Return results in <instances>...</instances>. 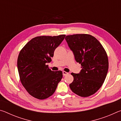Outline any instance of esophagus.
Returning a JSON list of instances; mask_svg holds the SVG:
<instances>
[{
	"instance_id": "obj_1",
	"label": "esophagus",
	"mask_w": 121,
	"mask_h": 121,
	"mask_svg": "<svg viewBox=\"0 0 121 121\" xmlns=\"http://www.w3.org/2000/svg\"><path fill=\"white\" fill-rule=\"evenodd\" d=\"M62 73H63V76H66L67 75H68V73H67L66 71H63Z\"/></svg>"
}]
</instances>
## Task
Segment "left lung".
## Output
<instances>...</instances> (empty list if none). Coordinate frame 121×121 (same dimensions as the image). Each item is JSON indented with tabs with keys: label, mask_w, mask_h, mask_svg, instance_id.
Listing matches in <instances>:
<instances>
[{
	"label": "left lung",
	"mask_w": 121,
	"mask_h": 121,
	"mask_svg": "<svg viewBox=\"0 0 121 121\" xmlns=\"http://www.w3.org/2000/svg\"><path fill=\"white\" fill-rule=\"evenodd\" d=\"M75 60L82 68L79 73H71L73 81L69 84L73 93L82 97L95 94L103 84L108 70L106 51L95 37L75 34L65 37Z\"/></svg>",
	"instance_id": "obj_1"
}]
</instances>
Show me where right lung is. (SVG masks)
Returning <instances> with one entry per match:
<instances>
[{
	"instance_id": "add662e5",
	"label": "right lung",
	"mask_w": 121,
	"mask_h": 121,
	"mask_svg": "<svg viewBox=\"0 0 121 121\" xmlns=\"http://www.w3.org/2000/svg\"><path fill=\"white\" fill-rule=\"evenodd\" d=\"M65 36L36 37L20 51L17 62L20 81L34 98L43 100L50 97L62 79V71H52L46 63L51 62L55 50Z\"/></svg>"
}]
</instances>
